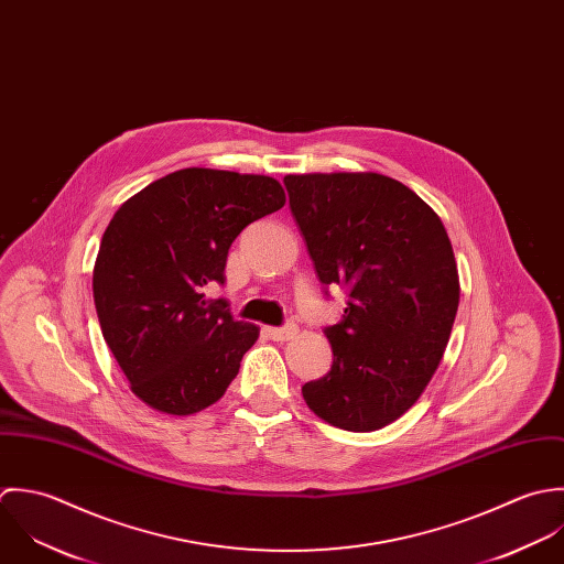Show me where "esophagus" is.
<instances>
[{
  "label": "esophagus",
  "instance_id": "34e87169",
  "mask_svg": "<svg viewBox=\"0 0 564 564\" xmlns=\"http://www.w3.org/2000/svg\"><path fill=\"white\" fill-rule=\"evenodd\" d=\"M265 332H268V336L274 339V341H288V339L296 338L299 327L290 323V325H285V327H268Z\"/></svg>",
  "mask_w": 564,
  "mask_h": 564
}]
</instances>
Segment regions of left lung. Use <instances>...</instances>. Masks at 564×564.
Here are the masks:
<instances>
[{"instance_id": "1", "label": "left lung", "mask_w": 564, "mask_h": 564, "mask_svg": "<svg viewBox=\"0 0 564 564\" xmlns=\"http://www.w3.org/2000/svg\"><path fill=\"white\" fill-rule=\"evenodd\" d=\"M294 220L323 285L348 292L327 327L332 370L303 386L314 414L346 432H375L423 394L449 341L457 263L436 212L375 172L288 174Z\"/></svg>"}]
</instances>
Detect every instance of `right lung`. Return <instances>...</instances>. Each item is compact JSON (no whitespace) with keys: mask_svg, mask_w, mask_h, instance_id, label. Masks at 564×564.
I'll list each match as a JSON object with an SVG mask.
<instances>
[{"mask_svg":"<svg viewBox=\"0 0 564 564\" xmlns=\"http://www.w3.org/2000/svg\"><path fill=\"white\" fill-rule=\"evenodd\" d=\"M285 192L261 174L187 167L128 198L102 235L94 301L102 336L152 410L189 416L214 405L259 327L232 321L203 288L225 283L235 237L279 212Z\"/></svg>","mask_w":564,"mask_h":564,"instance_id":"right-lung-1","label":"right lung"}]
</instances>
